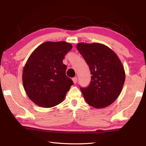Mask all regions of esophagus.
I'll return each instance as SVG.
<instances>
[{
    "label": "esophagus",
    "mask_w": 146,
    "mask_h": 146,
    "mask_svg": "<svg viewBox=\"0 0 146 146\" xmlns=\"http://www.w3.org/2000/svg\"><path fill=\"white\" fill-rule=\"evenodd\" d=\"M77 77H74V78H72V80H73V83H75V84H76V82H77Z\"/></svg>",
    "instance_id": "obj_1"
}]
</instances>
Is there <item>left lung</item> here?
I'll list each match as a JSON object with an SVG mask.
<instances>
[{"label":"left lung","mask_w":146,"mask_h":146,"mask_svg":"<svg viewBox=\"0 0 146 146\" xmlns=\"http://www.w3.org/2000/svg\"><path fill=\"white\" fill-rule=\"evenodd\" d=\"M80 53L88 65L91 82L80 88L86 103L97 108H105L119 97L125 74L119 57L107 46L100 43H78Z\"/></svg>","instance_id":"obj_1"}]
</instances>
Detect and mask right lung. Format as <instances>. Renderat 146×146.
Masks as SVG:
<instances>
[{"mask_svg":"<svg viewBox=\"0 0 146 146\" xmlns=\"http://www.w3.org/2000/svg\"><path fill=\"white\" fill-rule=\"evenodd\" d=\"M73 46L64 41L45 42L30 55L23 82L29 98L40 107H54L63 101L73 82L66 75L63 60Z\"/></svg>","mask_w":146,"mask_h":146,"instance_id":"right-lung-1","label":"right lung"}]
</instances>
